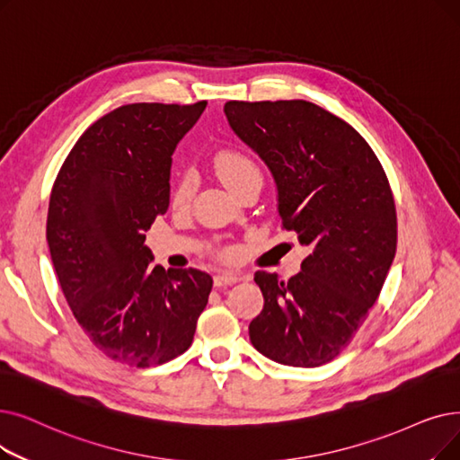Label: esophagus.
Here are the masks:
<instances>
[{
	"instance_id": "esophagus-1",
	"label": "esophagus",
	"mask_w": 460,
	"mask_h": 460,
	"mask_svg": "<svg viewBox=\"0 0 460 460\" xmlns=\"http://www.w3.org/2000/svg\"><path fill=\"white\" fill-rule=\"evenodd\" d=\"M241 276L238 274H216L214 276V286L216 288H224V286H233L236 282H241Z\"/></svg>"
}]
</instances>
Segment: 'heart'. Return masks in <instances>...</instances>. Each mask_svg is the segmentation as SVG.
Returning a JSON list of instances; mask_svg holds the SVG:
<instances>
[{
	"instance_id": "1",
	"label": "heart",
	"mask_w": 460,
	"mask_h": 460,
	"mask_svg": "<svg viewBox=\"0 0 460 460\" xmlns=\"http://www.w3.org/2000/svg\"><path fill=\"white\" fill-rule=\"evenodd\" d=\"M212 167H214L216 174L219 176V181H222L231 191H238L248 182L255 181V178L261 181V169L257 167L253 159L250 155H246L244 152L234 150V148L217 150L212 157ZM195 188H197V182H195V176L191 172H184L178 176V181L171 193L172 207H176V208L188 207L193 199ZM222 257L234 259L236 250L226 248L222 252Z\"/></svg>"
}]
</instances>
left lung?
Masks as SVG:
<instances>
[{
  "mask_svg": "<svg viewBox=\"0 0 460 460\" xmlns=\"http://www.w3.org/2000/svg\"><path fill=\"white\" fill-rule=\"evenodd\" d=\"M227 122L270 169L282 227L310 246L288 282L255 272L265 305L253 348L288 367H322L351 342L396 252V210L379 159L342 118L303 99L227 102Z\"/></svg>",
  "mask_w": 460,
  "mask_h": 460,
  "instance_id": "8db88e82",
  "label": "left lung"
}]
</instances>
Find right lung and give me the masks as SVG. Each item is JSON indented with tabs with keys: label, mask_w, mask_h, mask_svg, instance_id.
<instances>
[{
	"label": "right lung",
	"mask_w": 460,
	"mask_h": 460,
	"mask_svg": "<svg viewBox=\"0 0 460 460\" xmlns=\"http://www.w3.org/2000/svg\"><path fill=\"white\" fill-rule=\"evenodd\" d=\"M207 102L131 103L93 122L50 193L47 241L78 325L112 361L146 368L182 355L210 274L154 265L146 231L169 208L172 152Z\"/></svg>",
	"instance_id": "right-lung-1"
}]
</instances>
